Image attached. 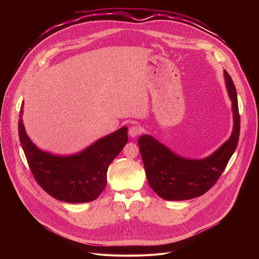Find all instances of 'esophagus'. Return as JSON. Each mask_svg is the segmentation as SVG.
I'll list each match as a JSON object with an SVG mask.
<instances>
[{"instance_id":"1","label":"esophagus","mask_w":259,"mask_h":259,"mask_svg":"<svg viewBox=\"0 0 259 259\" xmlns=\"http://www.w3.org/2000/svg\"><path fill=\"white\" fill-rule=\"evenodd\" d=\"M128 133H129V135H130L131 137H136L137 135H139V134L141 133V129H140V127H138V126H131V127L129 128Z\"/></svg>"}]
</instances>
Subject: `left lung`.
I'll return each instance as SVG.
<instances>
[{
	"mask_svg": "<svg viewBox=\"0 0 259 259\" xmlns=\"http://www.w3.org/2000/svg\"><path fill=\"white\" fill-rule=\"evenodd\" d=\"M226 86L233 105L234 128L231 137L218 150L202 160L182 158L151 135L138 139L147 182L168 201L191 200L208 192L220 177L236 151L240 135V115L235 84L225 70Z\"/></svg>",
	"mask_w": 259,
	"mask_h": 259,
	"instance_id": "8db88e82",
	"label": "left lung"
}]
</instances>
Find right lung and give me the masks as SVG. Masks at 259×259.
Segmentation results:
<instances>
[{
  "mask_svg": "<svg viewBox=\"0 0 259 259\" xmlns=\"http://www.w3.org/2000/svg\"><path fill=\"white\" fill-rule=\"evenodd\" d=\"M23 102L18 134L30 171L40 187L51 197L66 203H87L98 198L106 186L109 164L128 141L127 127L108 134L81 153L57 156L41 151L27 136L22 123Z\"/></svg>",
  "mask_w": 259,
  "mask_h": 259,
  "instance_id": "1",
  "label": "right lung"
}]
</instances>
